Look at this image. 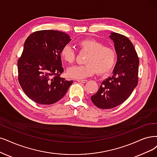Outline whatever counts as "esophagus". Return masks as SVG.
<instances>
[{
    "mask_svg": "<svg viewBox=\"0 0 157 157\" xmlns=\"http://www.w3.org/2000/svg\"><path fill=\"white\" fill-rule=\"evenodd\" d=\"M78 82H79V83H86V82H87V80L86 79H77L76 80Z\"/></svg>",
    "mask_w": 157,
    "mask_h": 157,
    "instance_id": "obj_1",
    "label": "esophagus"
}]
</instances>
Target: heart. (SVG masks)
Returning a JSON list of instances; mask_svg holds the SVG:
<instances>
[{
  "mask_svg": "<svg viewBox=\"0 0 157 157\" xmlns=\"http://www.w3.org/2000/svg\"><path fill=\"white\" fill-rule=\"evenodd\" d=\"M80 50L86 52L83 65H75L69 67L67 74L70 78L82 79L91 76L95 73L98 75L108 74L114 68L117 59L116 50L94 39H85L78 42ZM62 59L68 63H72L75 58V53L71 45L64 46L61 51Z\"/></svg>",
  "mask_w": 157,
  "mask_h": 157,
  "instance_id": "obj_1",
  "label": "heart"
}]
</instances>
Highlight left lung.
<instances>
[{"label": "left lung", "mask_w": 157, "mask_h": 157, "mask_svg": "<svg viewBox=\"0 0 157 157\" xmlns=\"http://www.w3.org/2000/svg\"><path fill=\"white\" fill-rule=\"evenodd\" d=\"M117 54V62L111 77L103 81L91 100L100 109L118 106L128 98L138 82L139 59L131 40L124 35L111 33Z\"/></svg>", "instance_id": "obj_1"}]
</instances>
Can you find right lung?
Masks as SVG:
<instances>
[{
  "instance_id": "obj_1",
  "label": "right lung",
  "mask_w": 157,
  "mask_h": 157,
  "mask_svg": "<svg viewBox=\"0 0 157 157\" xmlns=\"http://www.w3.org/2000/svg\"><path fill=\"white\" fill-rule=\"evenodd\" d=\"M71 40L66 33L51 30L35 32L25 40L17 61L18 79L22 90L35 102L56 103L73 83L60 77L63 72L61 51Z\"/></svg>"
}]
</instances>
